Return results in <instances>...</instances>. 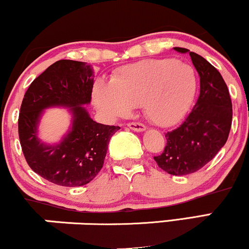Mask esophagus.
I'll return each mask as SVG.
<instances>
[{
	"mask_svg": "<svg viewBox=\"0 0 249 249\" xmlns=\"http://www.w3.org/2000/svg\"><path fill=\"white\" fill-rule=\"evenodd\" d=\"M127 126L131 128V130L133 131H137V132H142V131L146 130V126H145L144 124H141V123H136V122H132V123H128Z\"/></svg>",
	"mask_w": 249,
	"mask_h": 249,
	"instance_id": "34e87169",
	"label": "esophagus"
}]
</instances>
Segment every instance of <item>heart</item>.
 <instances>
[{
	"label": "heart",
	"instance_id": "obj_1",
	"mask_svg": "<svg viewBox=\"0 0 249 249\" xmlns=\"http://www.w3.org/2000/svg\"><path fill=\"white\" fill-rule=\"evenodd\" d=\"M196 90V72L174 58L147 59L123 67L111 82L99 81L93 101L108 118H122L142 104L145 116L159 126L176 124Z\"/></svg>",
	"mask_w": 249,
	"mask_h": 249
}]
</instances>
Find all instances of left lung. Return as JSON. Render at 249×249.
Listing matches in <instances>:
<instances>
[{
    "instance_id": "obj_1",
    "label": "left lung",
    "mask_w": 249,
    "mask_h": 249,
    "mask_svg": "<svg viewBox=\"0 0 249 249\" xmlns=\"http://www.w3.org/2000/svg\"><path fill=\"white\" fill-rule=\"evenodd\" d=\"M174 50L190 53L200 77V92L185 121L165 134L166 146L154 160L165 172L186 176L204 167L226 144L232 126V101L224 78L210 62L185 48Z\"/></svg>"
}]
</instances>
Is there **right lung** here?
Here are the masks:
<instances>
[{
	"label": "right lung",
	"instance_id": "obj_1",
	"mask_svg": "<svg viewBox=\"0 0 249 249\" xmlns=\"http://www.w3.org/2000/svg\"><path fill=\"white\" fill-rule=\"evenodd\" d=\"M92 69L84 62L61 59L34 79L22 101L18 137L31 170L59 186L76 187L90 182L102 170L111 137L119 126L99 124L83 105L90 104ZM70 107L73 125L63 141L48 145L36 137L43 109Z\"/></svg>",
	"mask_w": 249,
	"mask_h": 249
}]
</instances>
